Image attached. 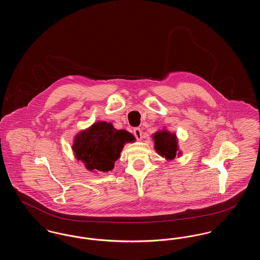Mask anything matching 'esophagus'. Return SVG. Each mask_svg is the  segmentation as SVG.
Returning <instances> with one entry per match:
<instances>
[{"label": "esophagus", "mask_w": 260, "mask_h": 260, "mask_svg": "<svg viewBox=\"0 0 260 260\" xmlns=\"http://www.w3.org/2000/svg\"><path fill=\"white\" fill-rule=\"evenodd\" d=\"M134 135L136 136V138L137 140H140L141 137H142V132H141V129H140L139 127H136V128L134 129Z\"/></svg>", "instance_id": "1"}]
</instances>
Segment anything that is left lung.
<instances>
[{"mask_svg": "<svg viewBox=\"0 0 260 260\" xmlns=\"http://www.w3.org/2000/svg\"><path fill=\"white\" fill-rule=\"evenodd\" d=\"M156 151L168 160H173L176 156L177 140L175 135L167 131L158 132L154 135ZM179 154V153H178Z\"/></svg>", "mask_w": 260, "mask_h": 260, "instance_id": "obj_1", "label": "left lung"}]
</instances>
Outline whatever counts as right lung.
Segmentation results:
<instances>
[{
  "instance_id": "1",
  "label": "right lung",
  "mask_w": 260,
  "mask_h": 260,
  "mask_svg": "<svg viewBox=\"0 0 260 260\" xmlns=\"http://www.w3.org/2000/svg\"><path fill=\"white\" fill-rule=\"evenodd\" d=\"M133 141L135 136L128 132L118 131L110 123L98 122L76 136L73 151L87 170L106 173L113 170L124 143Z\"/></svg>"
}]
</instances>
